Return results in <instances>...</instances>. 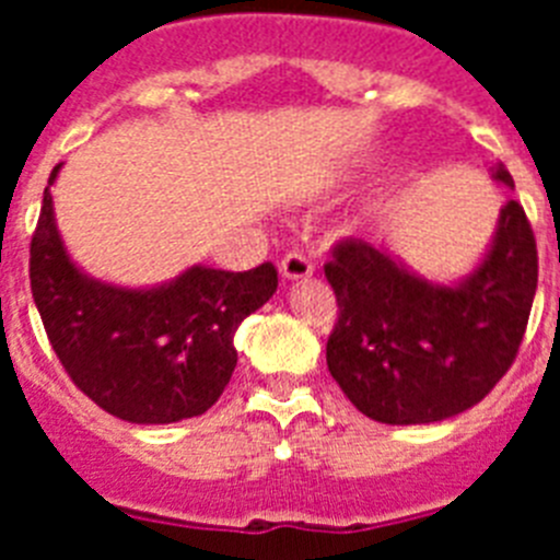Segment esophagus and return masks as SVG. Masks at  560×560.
Instances as JSON below:
<instances>
[{
	"label": "esophagus",
	"instance_id": "34e87169",
	"mask_svg": "<svg viewBox=\"0 0 560 560\" xmlns=\"http://www.w3.org/2000/svg\"><path fill=\"white\" fill-rule=\"evenodd\" d=\"M280 275H283L285 280H305V277L314 275V264H311L303 252H289V255L280 260Z\"/></svg>",
	"mask_w": 560,
	"mask_h": 560
}]
</instances>
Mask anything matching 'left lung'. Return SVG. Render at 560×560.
Returning a JSON list of instances; mask_svg holds the SVG:
<instances>
[{"label": "left lung", "instance_id": "obj_1", "mask_svg": "<svg viewBox=\"0 0 560 560\" xmlns=\"http://www.w3.org/2000/svg\"><path fill=\"white\" fill-rule=\"evenodd\" d=\"M493 179L513 187L504 165ZM325 277L339 305L328 370L341 393L378 423H434L471 409L511 370L538 285L536 235L524 207L508 201L463 283H429L361 237L334 246Z\"/></svg>", "mask_w": 560, "mask_h": 560}]
</instances>
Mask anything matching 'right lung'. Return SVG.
Returning <instances> with one entry per match:
<instances>
[{"label": "right lung", "mask_w": 560, "mask_h": 560, "mask_svg": "<svg viewBox=\"0 0 560 560\" xmlns=\"http://www.w3.org/2000/svg\"><path fill=\"white\" fill-rule=\"evenodd\" d=\"M30 241V289L49 345L83 395L128 423H176L221 398L235 330L277 291V269L192 266L156 289H117L69 260L49 185Z\"/></svg>", "instance_id": "obj_1"}]
</instances>
